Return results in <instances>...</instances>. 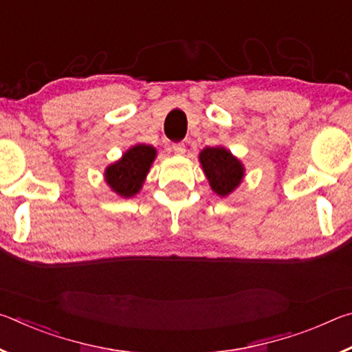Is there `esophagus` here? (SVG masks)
Returning a JSON list of instances; mask_svg holds the SVG:
<instances>
[{"instance_id":"obj_1","label":"esophagus","mask_w":352,"mask_h":352,"mask_svg":"<svg viewBox=\"0 0 352 352\" xmlns=\"http://www.w3.org/2000/svg\"><path fill=\"white\" fill-rule=\"evenodd\" d=\"M172 151H174V153L177 155H183L186 152V147H184L183 142H174V144H172Z\"/></svg>"}]
</instances>
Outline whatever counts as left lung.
<instances>
[{"label":"left lung","instance_id":"8db88e82","mask_svg":"<svg viewBox=\"0 0 352 352\" xmlns=\"http://www.w3.org/2000/svg\"><path fill=\"white\" fill-rule=\"evenodd\" d=\"M200 163L212 190L222 197L237 188L243 177V168L239 160L223 147L204 148L200 153Z\"/></svg>","mask_w":352,"mask_h":352}]
</instances>
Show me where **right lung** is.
Here are the masks:
<instances>
[{
    "label": "right lung",
    "mask_w": 352,
    "mask_h": 352,
    "mask_svg": "<svg viewBox=\"0 0 352 352\" xmlns=\"http://www.w3.org/2000/svg\"><path fill=\"white\" fill-rule=\"evenodd\" d=\"M155 148L138 144L130 148L124 157L105 170V180L110 188L122 197H132L141 189L144 177L153 162Z\"/></svg>",
    "instance_id": "add662e5"
}]
</instances>
